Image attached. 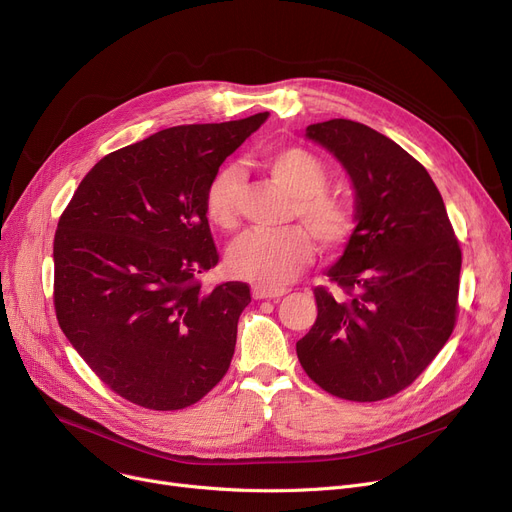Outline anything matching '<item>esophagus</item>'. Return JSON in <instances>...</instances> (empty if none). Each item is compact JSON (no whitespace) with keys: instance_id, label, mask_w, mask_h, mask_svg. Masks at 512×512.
Masks as SVG:
<instances>
[{"instance_id":"esophagus-1","label":"esophagus","mask_w":512,"mask_h":512,"mask_svg":"<svg viewBox=\"0 0 512 512\" xmlns=\"http://www.w3.org/2000/svg\"><path fill=\"white\" fill-rule=\"evenodd\" d=\"M251 292H253V299H280V297H284L288 290L286 288H270V286L255 284L251 288Z\"/></svg>"}]
</instances>
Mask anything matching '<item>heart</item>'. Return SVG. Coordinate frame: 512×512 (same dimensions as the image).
Returning <instances> with one entry per match:
<instances>
[{
    "label": "heart",
    "instance_id": "b5f03b06",
    "mask_svg": "<svg viewBox=\"0 0 512 512\" xmlns=\"http://www.w3.org/2000/svg\"><path fill=\"white\" fill-rule=\"evenodd\" d=\"M263 166L294 197L290 215L321 247L336 251L346 245L357 228V215L351 203L326 191L330 174L324 161L303 147H284L267 151ZM238 195L240 178L234 168L215 174L205 193V213L213 226H236ZM306 231L292 226L282 232H245L232 242L228 267L232 274L259 284H288L313 259V240Z\"/></svg>",
    "mask_w": 512,
    "mask_h": 512
}]
</instances>
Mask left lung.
<instances>
[{"mask_svg":"<svg viewBox=\"0 0 512 512\" xmlns=\"http://www.w3.org/2000/svg\"><path fill=\"white\" fill-rule=\"evenodd\" d=\"M357 193V228L328 270L342 299L313 290L317 319L297 342L309 378L332 396L375 402L411 386L450 338L459 313L461 247L432 176L361 122L307 126Z\"/></svg>","mask_w":512,"mask_h":512,"instance_id":"left-lung-1","label":"left lung"}]
</instances>
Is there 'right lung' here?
<instances>
[{
	"label": "right lung",
	"instance_id": "1",
	"mask_svg": "<svg viewBox=\"0 0 512 512\" xmlns=\"http://www.w3.org/2000/svg\"><path fill=\"white\" fill-rule=\"evenodd\" d=\"M267 112L182 124L107 153L60 215L53 238L58 324L97 378L151 411L199 402L232 361L245 282L203 290L220 253L205 193Z\"/></svg>",
	"mask_w": 512,
	"mask_h": 512
}]
</instances>
